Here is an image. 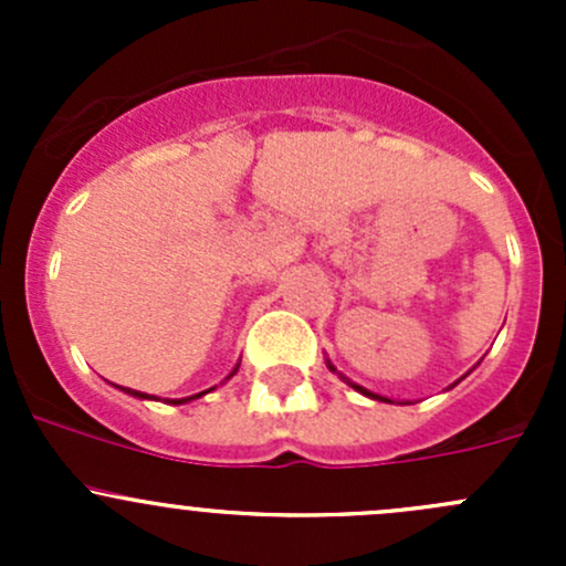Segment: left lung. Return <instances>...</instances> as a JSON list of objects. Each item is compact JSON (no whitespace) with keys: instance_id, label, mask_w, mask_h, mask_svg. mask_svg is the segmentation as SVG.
<instances>
[{"instance_id":"left-lung-1","label":"left lung","mask_w":566,"mask_h":566,"mask_svg":"<svg viewBox=\"0 0 566 566\" xmlns=\"http://www.w3.org/2000/svg\"><path fill=\"white\" fill-rule=\"evenodd\" d=\"M325 364H328V369H331V373H336V367H334V364H331V361H325ZM336 375H339V378L345 380V384L350 386V389H356L358 394H364V397H369V399H378V402H394V399H389V397H380V394H375V391L364 389V386L353 384V380H350V378H345V375H342V373H336ZM452 386H454V384H452ZM452 386H449V389H452ZM397 405H410V402H397Z\"/></svg>"}]
</instances>
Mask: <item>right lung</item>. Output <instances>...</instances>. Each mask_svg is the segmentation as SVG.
Masks as SVG:
<instances>
[{
    "instance_id": "obj_1",
    "label": "right lung",
    "mask_w": 566,
    "mask_h": 566,
    "mask_svg": "<svg viewBox=\"0 0 566 566\" xmlns=\"http://www.w3.org/2000/svg\"><path fill=\"white\" fill-rule=\"evenodd\" d=\"M238 367H241V361L235 364V369H232L230 375H227V380L232 378V375L238 373ZM216 389V386H213ZM213 389H208V391H213ZM125 394H130V397H139V399H158V397H150V394H142V391H134V389H123ZM208 391H199V394H191V397H182V399H164V402H169V405H186V402H191V399H199V397H205V394Z\"/></svg>"
}]
</instances>
